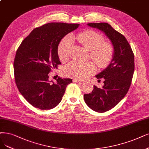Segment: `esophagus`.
<instances>
[{"label": "esophagus", "instance_id": "34e87169", "mask_svg": "<svg viewBox=\"0 0 149 149\" xmlns=\"http://www.w3.org/2000/svg\"><path fill=\"white\" fill-rule=\"evenodd\" d=\"M73 81H74V82H75V83L80 84H83L84 83V81L79 80H74Z\"/></svg>", "mask_w": 149, "mask_h": 149}]
</instances>
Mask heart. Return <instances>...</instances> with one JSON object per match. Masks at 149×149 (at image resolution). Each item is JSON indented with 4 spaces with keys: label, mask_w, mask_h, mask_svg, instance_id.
<instances>
[{
    "label": "heart",
    "mask_w": 149,
    "mask_h": 149,
    "mask_svg": "<svg viewBox=\"0 0 149 149\" xmlns=\"http://www.w3.org/2000/svg\"><path fill=\"white\" fill-rule=\"evenodd\" d=\"M77 39L81 45L89 51L90 57L100 68H105L111 61L113 54V48L109 42H104L103 37L93 31H87L79 34ZM74 37L72 35L65 36L61 41L58 53L59 59L63 62L69 59L73 44ZM96 67L93 62L72 61L65 66L64 73L66 76L83 80L94 74Z\"/></svg>",
    "instance_id": "b5f03b06"
}]
</instances>
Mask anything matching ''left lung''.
<instances>
[{
	"mask_svg": "<svg viewBox=\"0 0 149 149\" xmlns=\"http://www.w3.org/2000/svg\"><path fill=\"white\" fill-rule=\"evenodd\" d=\"M87 25L103 32L111 40L113 48L111 62L96 75L104 79V86H96L84 100L90 109L97 112H107L114 107L128 93L134 70V54L127 40L108 23H88Z\"/></svg>",
	"mask_w": 149,
	"mask_h": 149,
	"instance_id": "1",
	"label": "left lung"
}]
</instances>
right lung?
Returning a JSON list of instances; mask_svg holds the SVG:
<instances>
[{
	"mask_svg": "<svg viewBox=\"0 0 149 149\" xmlns=\"http://www.w3.org/2000/svg\"><path fill=\"white\" fill-rule=\"evenodd\" d=\"M79 24L50 23L34 29L21 42L16 51L13 68L17 88L32 106L49 110L62 100L70 79L49 80V73L61 64L58 53L63 37Z\"/></svg>",
	"mask_w": 149,
	"mask_h": 149,
	"instance_id": "1",
	"label": "right lung"
}]
</instances>
